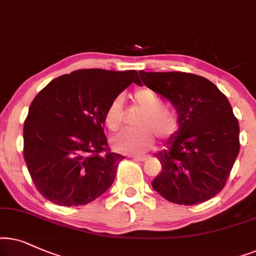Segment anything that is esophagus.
I'll use <instances>...</instances> for the list:
<instances>
[{
    "mask_svg": "<svg viewBox=\"0 0 256 256\" xmlns=\"http://www.w3.org/2000/svg\"><path fill=\"white\" fill-rule=\"evenodd\" d=\"M131 158L138 160V162H145V160L148 159V156H132Z\"/></svg>",
    "mask_w": 256,
    "mask_h": 256,
    "instance_id": "34e87169",
    "label": "esophagus"
}]
</instances>
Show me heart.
<instances>
[{
    "label": "heart",
    "mask_w": 256,
    "mask_h": 256,
    "mask_svg": "<svg viewBox=\"0 0 256 256\" xmlns=\"http://www.w3.org/2000/svg\"><path fill=\"white\" fill-rule=\"evenodd\" d=\"M134 105L144 111L139 117L137 131H124L111 139L114 151L125 154H138L152 148L153 134L162 140H168L178 130V122L171 112L162 108V100L148 88H139L132 96ZM124 122V110L120 97L114 98L108 105L104 114V124L108 131L117 132Z\"/></svg>",
    "instance_id": "heart-1"
}]
</instances>
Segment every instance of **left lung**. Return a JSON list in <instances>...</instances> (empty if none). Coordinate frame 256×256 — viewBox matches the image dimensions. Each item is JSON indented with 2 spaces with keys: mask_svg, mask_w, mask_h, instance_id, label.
<instances>
[{
  "mask_svg": "<svg viewBox=\"0 0 256 256\" xmlns=\"http://www.w3.org/2000/svg\"><path fill=\"white\" fill-rule=\"evenodd\" d=\"M145 84L171 100L179 131L170 148L159 152L162 171L152 187L168 202L196 205L226 185L240 151L239 122L227 97L207 78L190 72L139 71Z\"/></svg>",
  "mask_w": 256,
  "mask_h": 256,
  "instance_id": "left-lung-1",
  "label": "left lung"
}]
</instances>
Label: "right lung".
Listing matches in <instances>:
<instances>
[{"label":"right lung","mask_w":256,"mask_h":256,"mask_svg":"<svg viewBox=\"0 0 256 256\" xmlns=\"http://www.w3.org/2000/svg\"><path fill=\"white\" fill-rule=\"evenodd\" d=\"M139 74L80 69L54 78L30 104L23 156L36 188L60 206L94 202L114 182L124 156L111 152L104 114Z\"/></svg>","instance_id":"add662e5"}]
</instances>
